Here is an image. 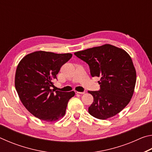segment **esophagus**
<instances>
[{"label": "esophagus", "mask_w": 152, "mask_h": 152, "mask_svg": "<svg viewBox=\"0 0 152 152\" xmlns=\"http://www.w3.org/2000/svg\"><path fill=\"white\" fill-rule=\"evenodd\" d=\"M76 94H84L85 93V92H78V91H76Z\"/></svg>", "instance_id": "1"}]
</instances>
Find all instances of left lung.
I'll list each match as a JSON object with an SVG mask.
<instances>
[{
    "mask_svg": "<svg viewBox=\"0 0 152 152\" xmlns=\"http://www.w3.org/2000/svg\"><path fill=\"white\" fill-rule=\"evenodd\" d=\"M88 64L92 77H101L99 91H88L94 98L88 113L99 119L118 114L130 102L136 83V71L130 56L110 44L74 53Z\"/></svg>",
    "mask_w": 152,
    "mask_h": 152,
    "instance_id": "left-lung-1",
    "label": "left lung"
}]
</instances>
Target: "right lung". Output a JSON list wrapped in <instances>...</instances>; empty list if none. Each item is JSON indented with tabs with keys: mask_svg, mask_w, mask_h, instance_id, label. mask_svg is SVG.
Returning a JSON list of instances; mask_svg holds the SVG:
<instances>
[{
	"mask_svg": "<svg viewBox=\"0 0 152 152\" xmlns=\"http://www.w3.org/2000/svg\"><path fill=\"white\" fill-rule=\"evenodd\" d=\"M72 53L37 51L20 61L15 73V85L20 101L35 117L48 122L64 116L68 102L75 95L51 89L61 67Z\"/></svg>",
	"mask_w": 152,
	"mask_h": 152,
	"instance_id": "add662e5",
	"label": "right lung"
}]
</instances>
